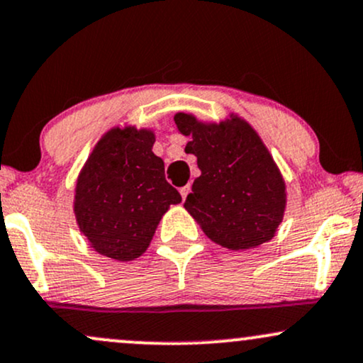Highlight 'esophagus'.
I'll return each instance as SVG.
<instances>
[{
  "label": "esophagus",
  "instance_id": "1",
  "mask_svg": "<svg viewBox=\"0 0 363 363\" xmlns=\"http://www.w3.org/2000/svg\"><path fill=\"white\" fill-rule=\"evenodd\" d=\"M179 193H181L182 199H186V198H187V194L191 193V186L187 184V186H184V187H181V189H179Z\"/></svg>",
  "mask_w": 363,
  "mask_h": 363
}]
</instances>
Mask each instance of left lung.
I'll return each instance as SVG.
<instances>
[{"label": "left lung", "mask_w": 363, "mask_h": 363, "mask_svg": "<svg viewBox=\"0 0 363 363\" xmlns=\"http://www.w3.org/2000/svg\"><path fill=\"white\" fill-rule=\"evenodd\" d=\"M174 121L193 138L186 154L198 157L201 176L184 208L206 237L230 250L269 242L282 221L286 184L255 130L238 116L204 125L177 113Z\"/></svg>", "instance_id": "left-lung-1"}]
</instances>
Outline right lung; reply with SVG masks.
Masks as SVG:
<instances>
[{
  "label": "right lung",
  "mask_w": 363,
  "mask_h": 363,
  "mask_svg": "<svg viewBox=\"0 0 363 363\" xmlns=\"http://www.w3.org/2000/svg\"><path fill=\"white\" fill-rule=\"evenodd\" d=\"M150 130L113 128L99 140L81 170L74 213L98 253L133 260L150 245L160 218L181 203L165 181L164 160L152 152Z\"/></svg>",
  "instance_id": "add662e5"
}]
</instances>
